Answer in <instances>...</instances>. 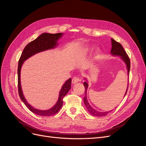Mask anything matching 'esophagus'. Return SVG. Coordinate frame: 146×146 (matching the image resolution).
I'll use <instances>...</instances> for the list:
<instances>
[{"mask_svg":"<svg viewBox=\"0 0 146 146\" xmlns=\"http://www.w3.org/2000/svg\"><path fill=\"white\" fill-rule=\"evenodd\" d=\"M80 81H81V79L79 78L78 77H74L72 80V83H76L80 82Z\"/></svg>","mask_w":146,"mask_h":146,"instance_id":"obj_1","label":"esophagus"}]
</instances>
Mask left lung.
I'll return each instance as SVG.
<instances>
[{"instance_id":"8db88e82","label":"left lung","mask_w":146,"mask_h":146,"mask_svg":"<svg viewBox=\"0 0 146 146\" xmlns=\"http://www.w3.org/2000/svg\"><path fill=\"white\" fill-rule=\"evenodd\" d=\"M111 44H112V47H111V54L113 55H117V56H120L121 58H122V60L124 61L126 64L127 68V72H128V74L129 76V72H130V60L129 56L127 54V53L125 52V50H124V48H123V47L122 46V45L120 43L116 41L114 39H113V38H111ZM83 85L85 86V98H83V100H84V104H85L86 107L88 109V111L90 112V113L91 114H92V116H98V117H100V116H104L107 115V114L111 112V111H107V112H100L98 111H96V110H94V108H92V107L90 105L89 102H88L87 100V96H86V92H87V89L88 87V85L86 82H85L83 83ZM128 87H129V83H128ZM128 87L126 91V92L125 94V96L127 94V92L128 90Z\"/></svg>"}]
</instances>
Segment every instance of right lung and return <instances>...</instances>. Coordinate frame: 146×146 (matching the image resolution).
<instances>
[{
  "label": "right lung",
  "instance_id": "add662e5",
  "mask_svg": "<svg viewBox=\"0 0 146 146\" xmlns=\"http://www.w3.org/2000/svg\"><path fill=\"white\" fill-rule=\"evenodd\" d=\"M62 36V33L51 34L44 33L39 36L36 39L29 43L25 47L19 60L18 68H17V81H18V92L21 100L32 113L41 116H48L54 115L58 112L63 105V99L67 94L71 88V78H69L65 82L61 88L59 94V98L54 107L47 110H39L34 108L27 102L24 98L21 85V69L24 61L30 56L38 52L44 51L54 48L57 45V41Z\"/></svg>",
  "mask_w": 146,
  "mask_h": 146
}]
</instances>
